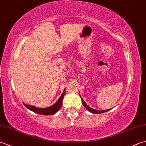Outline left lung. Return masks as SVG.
Wrapping results in <instances>:
<instances>
[{
	"instance_id": "left-lung-1",
	"label": "left lung",
	"mask_w": 146,
	"mask_h": 146,
	"mask_svg": "<svg viewBox=\"0 0 146 146\" xmlns=\"http://www.w3.org/2000/svg\"><path fill=\"white\" fill-rule=\"evenodd\" d=\"M81 100H82V103L83 106H84L85 107V108L87 109L88 110H89L90 112L93 113H105V112H106V111H108L110 110V109H109V110H103V111L96 110H94V109H93V108H91V107L89 106L88 105H86L85 102H84V100H83L82 98L81 97Z\"/></svg>"
}]
</instances>
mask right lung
I'll list each match as a JSON object with an SVG mask.
<instances>
[{"label":"right lung","mask_w":146,"mask_h":146,"mask_svg":"<svg viewBox=\"0 0 146 146\" xmlns=\"http://www.w3.org/2000/svg\"><path fill=\"white\" fill-rule=\"evenodd\" d=\"M65 90L64 91L63 94H62V96L59 98V99L58 100L57 102H56V103H55L54 105L52 106L48 107V108H40L33 106L26 105L25 103H24V105H25V106L28 109L30 110L33 111V112L36 113L40 114V115H52L56 113L59 110V109L60 108V107L62 105V100H63V98L65 95Z\"/></svg>","instance_id":"add662e5"}]
</instances>
